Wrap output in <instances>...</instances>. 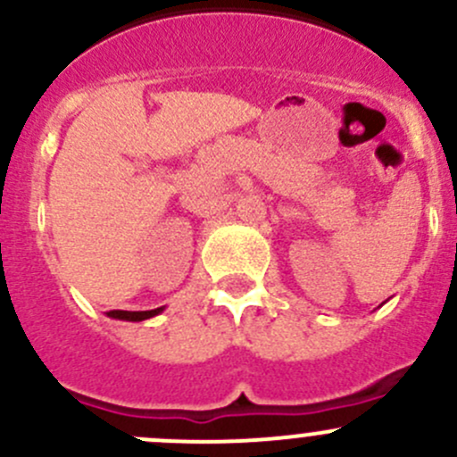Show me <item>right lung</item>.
<instances>
[{
    "mask_svg": "<svg viewBox=\"0 0 457 457\" xmlns=\"http://www.w3.org/2000/svg\"><path fill=\"white\" fill-rule=\"evenodd\" d=\"M159 312H163V307H156V310H150V312H123V310H110L108 316L112 318H119V320H145V318H152L156 316Z\"/></svg>",
    "mask_w": 457,
    "mask_h": 457,
    "instance_id": "add662e5",
    "label": "right lung"
}]
</instances>
